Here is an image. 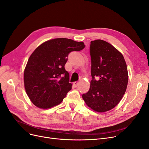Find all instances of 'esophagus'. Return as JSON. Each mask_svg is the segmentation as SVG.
I'll return each instance as SVG.
<instances>
[{
  "mask_svg": "<svg viewBox=\"0 0 149 149\" xmlns=\"http://www.w3.org/2000/svg\"><path fill=\"white\" fill-rule=\"evenodd\" d=\"M79 82H74L73 83V85H74V86L75 87H78V86L79 85Z\"/></svg>",
  "mask_w": 149,
  "mask_h": 149,
  "instance_id": "esophagus-1",
  "label": "esophagus"
}]
</instances>
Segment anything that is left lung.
Instances as JSON below:
<instances>
[{"label": "left lung", "instance_id": "obj_1", "mask_svg": "<svg viewBox=\"0 0 149 149\" xmlns=\"http://www.w3.org/2000/svg\"><path fill=\"white\" fill-rule=\"evenodd\" d=\"M90 54L92 79L82 98L93 111L104 112L114 108L125 93L127 66L122 53L102 40L91 41Z\"/></svg>", "mask_w": 149, "mask_h": 149}]
</instances>
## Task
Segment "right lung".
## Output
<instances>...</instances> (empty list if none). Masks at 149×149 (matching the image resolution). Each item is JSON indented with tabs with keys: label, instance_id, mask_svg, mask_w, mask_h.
<instances>
[{
	"label": "right lung",
	"instance_id": "1",
	"mask_svg": "<svg viewBox=\"0 0 149 149\" xmlns=\"http://www.w3.org/2000/svg\"><path fill=\"white\" fill-rule=\"evenodd\" d=\"M84 47L82 41L58 38L47 40L35 49L24 71L25 90L35 106L49 109L61 103L72 87L64 67L68 55Z\"/></svg>",
	"mask_w": 149,
	"mask_h": 149
}]
</instances>
